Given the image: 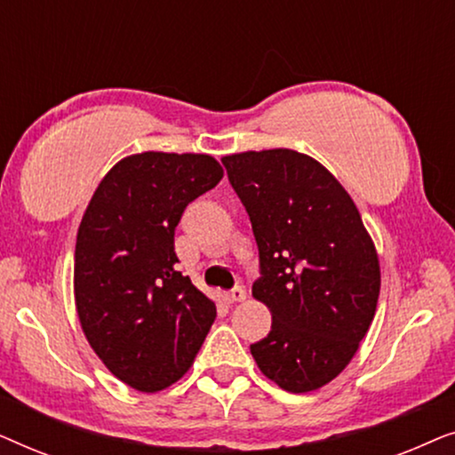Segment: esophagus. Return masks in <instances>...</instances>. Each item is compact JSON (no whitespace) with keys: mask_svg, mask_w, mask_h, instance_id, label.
<instances>
[{"mask_svg":"<svg viewBox=\"0 0 455 455\" xmlns=\"http://www.w3.org/2000/svg\"><path fill=\"white\" fill-rule=\"evenodd\" d=\"M226 300H228L229 304L246 300V290L242 288V285H235V288H232V290H229L228 294H226Z\"/></svg>","mask_w":455,"mask_h":455,"instance_id":"34e87169","label":"esophagus"}]
</instances>
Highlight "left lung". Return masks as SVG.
Returning a JSON list of instances; mask_svg holds the SVG:
<instances>
[{"label": "left lung", "instance_id": "8db88e82", "mask_svg": "<svg viewBox=\"0 0 455 455\" xmlns=\"http://www.w3.org/2000/svg\"><path fill=\"white\" fill-rule=\"evenodd\" d=\"M221 164L259 246L252 296L273 316L252 358L285 391L319 389L346 369L375 316V244L344 186L308 155L271 148Z\"/></svg>", "mask_w": 455, "mask_h": 455}]
</instances>
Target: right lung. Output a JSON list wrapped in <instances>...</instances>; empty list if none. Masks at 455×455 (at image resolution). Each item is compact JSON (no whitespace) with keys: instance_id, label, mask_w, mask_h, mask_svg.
I'll list each match as a JSON object with an SVG mask.
<instances>
[{"instance_id":"add662e5","label":"right lung","mask_w":455,"mask_h":455,"mask_svg":"<svg viewBox=\"0 0 455 455\" xmlns=\"http://www.w3.org/2000/svg\"><path fill=\"white\" fill-rule=\"evenodd\" d=\"M221 178L211 155H130L84 211L74 252L78 319L130 387L153 394L176 383L213 325L215 302L178 271L173 234L184 209Z\"/></svg>"}]
</instances>
